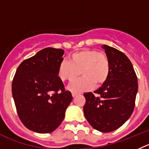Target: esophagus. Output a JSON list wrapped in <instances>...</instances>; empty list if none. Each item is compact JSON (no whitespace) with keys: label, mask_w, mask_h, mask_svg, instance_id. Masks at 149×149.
Here are the masks:
<instances>
[{"label":"esophagus","mask_w":149,"mask_h":149,"mask_svg":"<svg viewBox=\"0 0 149 149\" xmlns=\"http://www.w3.org/2000/svg\"><path fill=\"white\" fill-rule=\"evenodd\" d=\"M78 95L77 93H74V92H73L72 93V96H73V97H75V96H76Z\"/></svg>","instance_id":"34e87169"}]
</instances>
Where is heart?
Returning <instances> with one entry per match:
<instances>
[{
  "label": "heart",
  "instance_id": "b5f03b06",
  "mask_svg": "<svg viewBox=\"0 0 149 149\" xmlns=\"http://www.w3.org/2000/svg\"><path fill=\"white\" fill-rule=\"evenodd\" d=\"M111 73V63L108 56L96 49H82L69 56V61H62L58 65V75L63 81H73L68 88L79 93L100 87L108 81Z\"/></svg>",
  "mask_w": 149,
  "mask_h": 149
}]
</instances>
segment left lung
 Listing matches in <instances>:
<instances>
[{"mask_svg":"<svg viewBox=\"0 0 149 149\" xmlns=\"http://www.w3.org/2000/svg\"><path fill=\"white\" fill-rule=\"evenodd\" d=\"M102 48L111 63L108 81L94 93H84V114L94 129L111 132L129 119L135 106L137 77L133 65L123 52L104 45Z\"/></svg>","mask_w":149,"mask_h":149,"instance_id":"8db88e82","label":"left lung"}]
</instances>
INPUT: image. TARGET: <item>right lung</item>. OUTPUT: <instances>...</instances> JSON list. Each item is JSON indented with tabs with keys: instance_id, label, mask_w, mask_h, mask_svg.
Listing matches in <instances>:
<instances>
[{
	"instance_id": "right-lung-1",
	"label": "right lung",
	"mask_w": 149,
	"mask_h": 149,
	"mask_svg": "<svg viewBox=\"0 0 149 149\" xmlns=\"http://www.w3.org/2000/svg\"><path fill=\"white\" fill-rule=\"evenodd\" d=\"M64 50L41 49L23 61L13 78L12 93L20 120L28 129L51 133L65 118L73 100L58 76Z\"/></svg>"
}]
</instances>
